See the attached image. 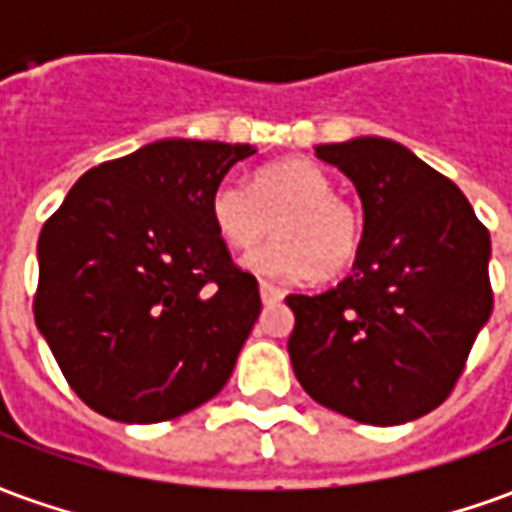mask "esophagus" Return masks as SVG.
<instances>
[{"instance_id":"1","label":"esophagus","mask_w":512,"mask_h":512,"mask_svg":"<svg viewBox=\"0 0 512 512\" xmlns=\"http://www.w3.org/2000/svg\"><path fill=\"white\" fill-rule=\"evenodd\" d=\"M282 296H285V293H282L277 285H271V282H260V299H263V304H277Z\"/></svg>"}]
</instances>
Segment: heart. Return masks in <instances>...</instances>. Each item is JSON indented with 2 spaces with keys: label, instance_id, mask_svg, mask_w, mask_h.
I'll use <instances>...</instances> for the list:
<instances>
[{
  "label": "heart",
  "instance_id": "b5f03b06",
  "mask_svg": "<svg viewBox=\"0 0 512 512\" xmlns=\"http://www.w3.org/2000/svg\"><path fill=\"white\" fill-rule=\"evenodd\" d=\"M211 219L224 244L249 249L246 268L268 279H334L354 266L365 241V216L334 194L332 178L307 158H288L257 169L252 189L222 180L211 194Z\"/></svg>",
  "mask_w": 512,
  "mask_h": 512
}]
</instances>
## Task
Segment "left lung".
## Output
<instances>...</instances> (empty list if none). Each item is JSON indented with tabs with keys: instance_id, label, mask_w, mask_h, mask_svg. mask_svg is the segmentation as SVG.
I'll list each match as a JSON object with an SVG mask.
<instances>
[{
	"instance_id": "8db88e82",
	"label": "left lung",
	"mask_w": 512,
	"mask_h": 512,
	"mask_svg": "<svg viewBox=\"0 0 512 512\" xmlns=\"http://www.w3.org/2000/svg\"><path fill=\"white\" fill-rule=\"evenodd\" d=\"M315 153L354 180L365 241L343 282L285 299L293 373L337 414L403 425L447 400L491 315V235L450 178L392 139Z\"/></svg>"
}]
</instances>
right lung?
<instances>
[{
	"label": "right lung",
	"mask_w": 512,
	"mask_h": 512,
	"mask_svg": "<svg viewBox=\"0 0 512 512\" xmlns=\"http://www.w3.org/2000/svg\"><path fill=\"white\" fill-rule=\"evenodd\" d=\"M252 153L161 139L87 169L46 219L35 323L93 411L164 422L227 384L260 290L216 233L211 194Z\"/></svg>",
	"instance_id": "1"
}]
</instances>
